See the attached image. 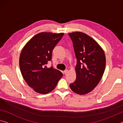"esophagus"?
I'll return each instance as SVG.
<instances>
[{"label": "esophagus", "mask_w": 123, "mask_h": 123, "mask_svg": "<svg viewBox=\"0 0 123 123\" xmlns=\"http://www.w3.org/2000/svg\"><path fill=\"white\" fill-rule=\"evenodd\" d=\"M68 73V70H65L63 71V73L65 74H67Z\"/></svg>", "instance_id": "obj_1"}]
</instances>
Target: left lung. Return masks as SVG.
<instances>
[{"label": "left lung", "instance_id": "obj_1", "mask_svg": "<svg viewBox=\"0 0 123 123\" xmlns=\"http://www.w3.org/2000/svg\"><path fill=\"white\" fill-rule=\"evenodd\" d=\"M73 42L77 64L76 80L70 84L71 90L79 94L92 91L105 72V56L102 48L91 37L82 32L69 33Z\"/></svg>", "mask_w": 123, "mask_h": 123}]
</instances>
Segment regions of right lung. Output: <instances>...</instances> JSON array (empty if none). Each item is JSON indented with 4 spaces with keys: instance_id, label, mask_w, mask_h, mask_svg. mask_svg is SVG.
<instances>
[{
    "instance_id": "add662e5",
    "label": "right lung",
    "mask_w": 123,
    "mask_h": 123,
    "mask_svg": "<svg viewBox=\"0 0 123 123\" xmlns=\"http://www.w3.org/2000/svg\"><path fill=\"white\" fill-rule=\"evenodd\" d=\"M64 33L40 32L32 37L22 49L19 58L21 73L25 81L35 92L52 91L63 76L61 71L46 66L52 59V51Z\"/></svg>"
}]
</instances>
